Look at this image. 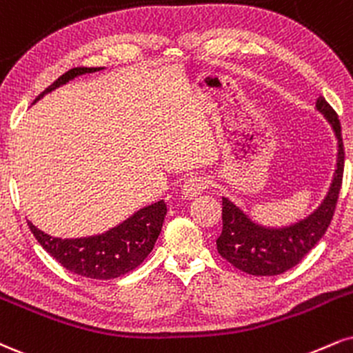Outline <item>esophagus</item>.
I'll use <instances>...</instances> for the list:
<instances>
[{
  "label": "esophagus",
  "mask_w": 353,
  "mask_h": 353,
  "mask_svg": "<svg viewBox=\"0 0 353 353\" xmlns=\"http://www.w3.org/2000/svg\"><path fill=\"white\" fill-rule=\"evenodd\" d=\"M207 188V181L205 177L195 176V177H189L188 181H184L182 184V195L185 199H194L197 195L202 194V190Z\"/></svg>",
  "instance_id": "esophagus-1"
}]
</instances>
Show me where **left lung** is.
<instances>
[{
  "label": "left lung",
  "instance_id": "8db88e82",
  "mask_svg": "<svg viewBox=\"0 0 353 353\" xmlns=\"http://www.w3.org/2000/svg\"><path fill=\"white\" fill-rule=\"evenodd\" d=\"M316 110L332 128L337 139V163L325 197L317 209L298 222L268 227L253 220L230 199L222 197L223 228L217 239L219 253L235 268L254 276H274L291 270L317 245L332 220L343 174V143L337 113L324 97Z\"/></svg>",
  "mask_w": 353,
  "mask_h": 353
}]
</instances>
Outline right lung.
Segmentation results:
<instances>
[{
  "label": "right lung",
  "instance_id": "1",
  "mask_svg": "<svg viewBox=\"0 0 353 353\" xmlns=\"http://www.w3.org/2000/svg\"><path fill=\"white\" fill-rule=\"evenodd\" d=\"M103 67H75L61 75L52 85H49L44 92L34 100L39 101L55 88L65 85L69 80L83 74L99 72ZM168 214V207L164 201L154 202L151 205L136 210L131 217L123 220L120 225L110 228L105 233L80 239H59L44 233L32 222L28 225L31 232L39 241L42 248L50 256L55 258L70 273L83 276L90 279H114L133 271L141 265L144 258L154 248L164 217Z\"/></svg>",
  "mask_w": 353,
  "mask_h": 353
}]
</instances>
